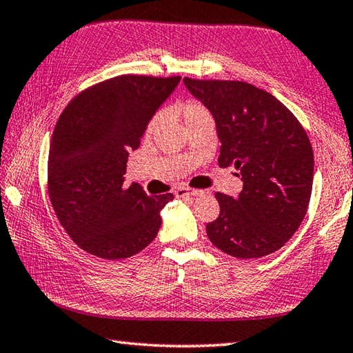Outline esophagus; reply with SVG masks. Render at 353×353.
Segmentation results:
<instances>
[{
  "label": "esophagus",
  "mask_w": 353,
  "mask_h": 353,
  "mask_svg": "<svg viewBox=\"0 0 353 353\" xmlns=\"http://www.w3.org/2000/svg\"><path fill=\"white\" fill-rule=\"evenodd\" d=\"M174 194L177 197H185V196H201L202 191L201 190H190V188H177L174 191Z\"/></svg>",
  "instance_id": "34e87169"
}]
</instances>
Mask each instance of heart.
<instances>
[{"mask_svg":"<svg viewBox=\"0 0 353 353\" xmlns=\"http://www.w3.org/2000/svg\"><path fill=\"white\" fill-rule=\"evenodd\" d=\"M182 117L185 120V123H187V126H190L199 120L211 119V115H210V111L201 103V101L187 100L182 106ZM159 121H160V115L157 114L156 117L151 120V125H150L151 130H154V128L159 125Z\"/></svg>","mask_w":353,"mask_h":353,"instance_id":"b5f03b06","label":"heart"}]
</instances>
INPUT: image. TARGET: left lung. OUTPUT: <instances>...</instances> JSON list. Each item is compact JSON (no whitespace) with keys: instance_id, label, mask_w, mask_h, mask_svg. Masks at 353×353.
I'll list each match as a JSON object with an SVG mask.
<instances>
[{"instance_id":"obj_1","label":"left lung","mask_w":353,"mask_h":353,"mask_svg":"<svg viewBox=\"0 0 353 353\" xmlns=\"http://www.w3.org/2000/svg\"><path fill=\"white\" fill-rule=\"evenodd\" d=\"M185 86L213 114L221 168L234 166L238 197L216 193L221 213L207 223L213 245L241 259L276 252L299 228L310 202L313 150L303 125L273 97L245 81L194 80Z\"/></svg>"}]
</instances>
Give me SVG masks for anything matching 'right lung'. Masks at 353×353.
<instances>
[{"instance_id":"add662e5","label":"right lung","mask_w":353,"mask_h":353,"mask_svg":"<svg viewBox=\"0 0 353 353\" xmlns=\"http://www.w3.org/2000/svg\"><path fill=\"white\" fill-rule=\"evenodd\" d=\"M181 77L119 75L85 89L61 112L50 140L48 191L63 228L81 250L125 259L154 241L171 193L126 188V162Z\"/></svg>"}]
</instances>
